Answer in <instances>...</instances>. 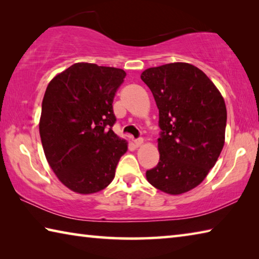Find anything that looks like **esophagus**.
I'll list each match as a JSON object with an SVG mask.
<instances>
[{"label":"esophagus","instance_id":"1","mask_svg":"<svg viewBox=\"0 0 259 259\" xmlns=\"http://www.w3.org/2000/svg\"><path fill=\"white\" fill-rule=\"evenodd\" d=\"M134 141V144L137 147H141L142 144H143V142H144V140L142 139V138H140V139H135V140H133Z\"/></svg>","mask_w":259,"mask_h":259}]
</instances>
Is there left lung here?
<instances>
[{"mask_svg": "<svg viewBox=\"0 0 259 259\" xmlns=\"http://www.w3.org/2000/svg\"><path fill=\"white\" fill-rule=\"evenodd\" d=\"M141 79L159 109V162L148 182L178 196L198 187L215 166L225 142L226 106L207 75L187 62L148 68Z\"/></svg>", "mask_w": 259, "mask_h": 259, "instance_id": "8db88e82", "label": "left lung"}]
</instances>
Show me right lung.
<instances>
[{"instance_id":"obj_1","label":"right lung","mask_w":259,"mask_h":259,"mask_svg":"<svg viewBox=\"0 0 259 259\" xmlns=\"http://www.w3.org/2000/svg\"><path fill=\"white\" fill-rule=\"evenodd\" d=\"M122 69L77 62L59 72L45 91L39 135L47 160L71 191L91 194L115 178L127 143L111 130L112 102Z\"/></svg>"}]
</instances>
